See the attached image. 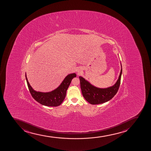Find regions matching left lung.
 <instances>
[{
  "mask_svg": "<svg viewBox=\"0 0 151 151\" xmlns=\"http://www.w3.org/2000/svg\"><path fill=\"white\" fill-rule=\"evenodd\" d=\"M120 73L116 83L107 88H99L91 84L82 76H79L81 88L83 96L91 104H99L108 101L117 93L120 84L122 68L121 63Z\"/></svg>",
  "mask_w": 151,
  "mask_h": 151,
  "instance_id": "obj_1",
  "label": "left lung"
}]
</instances>
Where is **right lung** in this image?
<instances>
[{
    "mask_svg": "<svg viewBox=\"0 0 151 151\" xmlns=\"http://www.w3.org/2000/svg\"><path fill=\"white\" fill-rule=\"evenodd\" d=\"M76 76V73H70L64 78L60 85L56 89L50 92L37 91L30 86L25 73L26 79L29 90L33 99L37 101L46 106H58L65 99L66 92L73 78Z\"/></svg>",
    "mask_w": 151,
    "mask_h": 151,
    "instance_id": "right-lung-1",
    "label": "right lung"
}]
</instances>
